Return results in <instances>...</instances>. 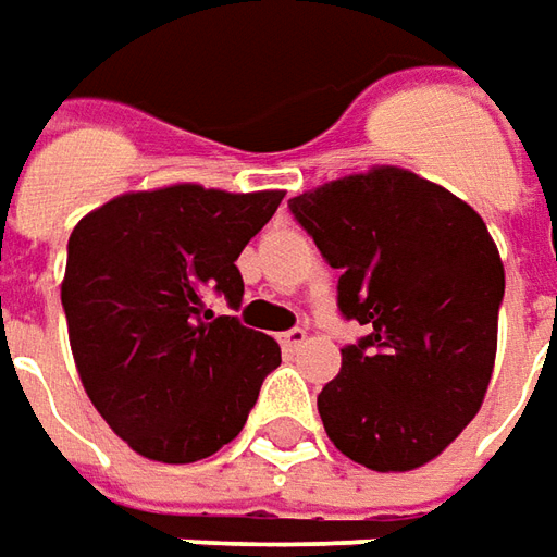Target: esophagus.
<instances>
[{
    "label": "esophagus",
    "mask_w": 557,
    "mask_h": 557,
    "mask_svg": "<svg viewBox=\"0 0 557 557\" xmlns=\"http://www.w3.org/2000/svg\"><path fill=\"white\" fill-rule=\"evenodd\" d=\"M278 343L285 345L287 351H297V348L306 343V330H302V327L287 330V333H282V336H278Z\"/></svg>",
    "instance_id": "34e87169"
}]
</instances>
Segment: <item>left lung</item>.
<instances>
[{
	"mask_svg": "<svg viewBox=\"0 0 557 557\" xmlns=\"http://www.w3.org/2000/svg\"><path fill=\"white\" fill-rule=\"evenodd\" d=\"M290 212L339 270V312L370 330L318 394L330 443L375 473L443 455L485 400L504 260L446 187L373 166L294 197Z\"/></svg>",
	"mask_w": 557,
	"mask_h": 557,
	"instance_id": "1",
	"label": "left lung"
}]
</instances>
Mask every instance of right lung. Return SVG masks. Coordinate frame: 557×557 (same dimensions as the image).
Masks as SVG:
<instances>
[{
  "instance_id": "obj_1",
  "label": "right lung",
  "mask_w": 557,
  "mask_h": 557,
  "mask_svg": "<svg viewBox=\"0 0 557 557\" xmlns=\"http://www.w3.org/2000/svg\"><path fill=\"white\" fill-rule=\"evenodd\" d=\"M285 190L230 194L202 184L129 190L84 214L60 285L81 385L141 458L194 463L236 440L278 343L214 318L206 294L236 309L242 248Z\"/></svg>"
}]
</instances>
